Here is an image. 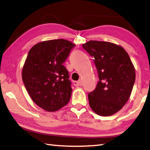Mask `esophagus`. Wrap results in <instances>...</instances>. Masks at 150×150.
<instances>
[{"mask_svg":"<svg viewBox=\"0 0 150 150\" xmlns=\"http://www.w3.org/2000/svg\"><path fill=\"white\" fill-rule=\"evenodd\" d=\"M73 84L75 86H81L82 84V82L81 80H79V81H73Z\"/></svg>","mask_w":150,"mask_h":150,"instance_id":"esophagus-1","label":"esophagus"}]
</instances>
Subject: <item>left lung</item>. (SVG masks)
I'll return each instance as SVG.
<instances>
[{"mask_svg": "<svg viewBox=\"0 0 150 150\" xmlns=\"http://www.w3.org/2000/svg\"><path fill=\"white\" fill-rule=\"evenodd\" d=\"M94 57L99 81L88 94L89 105L98 115L114 114L128 101L135 80L130 58L121 46L108 42L91 40L82 45Z\"/></svg>", "mask_w": 150, "mask_h": 150, "instance_id": "left-lung-1", "label": "left lung"}]
</instances>
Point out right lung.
I'll return each mask as SVG.
<instances>
[{
	"label": "right lung",
	"mask_w": 150,
	"mask_h": 150,
	"mask_svg": "<svg viewBox=\"0 0 150 150\" xmlns=\"http://www.w3.org/2000/svg\"><path fill=\"white\" fill-rule=\"evenodd\" d=\"M75 44L64 39L42 42L29 50L22 69V80L33 101L54 112L69 103L72 89L63 64Z\"/></svg>",
	"instance_id": "right-lung-1"
}]
</instances>
